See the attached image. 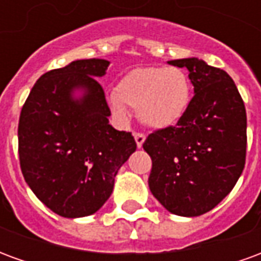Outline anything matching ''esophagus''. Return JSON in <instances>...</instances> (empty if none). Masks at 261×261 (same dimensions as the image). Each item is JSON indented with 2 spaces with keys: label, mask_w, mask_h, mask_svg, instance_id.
Masks as SVG:
<instances>
[{
  "label": "esophagus",
  "mask_w": 261,
  "mask_h": 261,
  "mask_svg": "<svg viewBox=\"0 0 261 261\" xmlns=\"http://www.w3.org/2000/svg\"><path fill=\"white\" fill-rule=\"evenodd\" d=\"M134 138H136V142H137V147L141 148L144 141H145V136L142 134V133H136L134 134Z\"/></svg>",
  "instance_id": "obj_1"
}]
</instances>
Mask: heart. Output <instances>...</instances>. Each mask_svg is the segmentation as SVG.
<instances>
[{
  "label": "heart",
  "instance_id": "1",
  "mask_svg": "<svg viewBox=\"0 0 261 261\" xmlns=\"http://www.w3.org/2000/svg\"><path fill=\"white\" fill-rule=\"evenodd\" d=\"M190 76L179 67H142L121 78L110 97L112 108L124 117L125 106L136 109L142 124L153 130L179 123L192 103Z\"/></svg>",
  "mask_w": 261,
  "mask_h": 261
}]
</instances>
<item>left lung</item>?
<instances>
[{"label": "left lung", "instance_id": "obj_1", "mask_svg": "<svg viewBox=\"0 0 261 261\" xmlns=\"http://www.w3.org/2000/svg\"><path fill=\"white\" fill-rule=\"evenodd\" d=\"M186 67L194 96L183 119L155 130L142 144L152 159L148 185L168 211L181 217L208 213L233 189L246 162V109L224 69L198 59Z\"/></svg>", "mask_w": 261, "mask_h": 261}]
</instances>
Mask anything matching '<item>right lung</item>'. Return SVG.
<instances>
[{
  "label": "right lung",
  "instance_id": "add662e5",
  "mask_svg": "<svg viewBox=\"0 0 261 261\" xmlns=\"http://www.w3.org/2000/svg\"><path fill=\"white\" fill-rule=\"evenodd\" d=\"M108 60L72 61L43 74L20 110L18 152L32 192L53 213L80 218L106 202L117 172L137 149L131 133L109 124L110 109L96 76ZM84 87L80 101L70 97Z\"/></svg>",
  "mask_w": 261,
  "mask_h": 261
}]
</instances>
